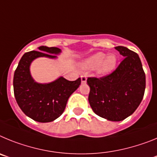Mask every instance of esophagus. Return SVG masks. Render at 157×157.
I'll use <instances>...</instances> for the list:
<instances>
[{
  "label": "esophagus",
  "mask_w": 157,
  "mask_h": 157,
  "mask_svg": "<svg viewBox=\"0 0 157 157\" xmlns=\"http://www.w3.org/2000/svg\"><path fill=\"white\" fill-rule=\"evenodd\" d=\"M86 79H87V77L86 75H81V81L82 83H85L86 82Z\"/></svg>",
  "instance_id": "34e87169"
}]
</instances>
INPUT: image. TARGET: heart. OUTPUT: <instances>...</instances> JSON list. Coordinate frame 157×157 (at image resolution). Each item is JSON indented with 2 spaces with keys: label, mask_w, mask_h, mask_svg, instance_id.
Wrapping results in <instances>:
<instances>
[{
  "label": "heart",
  "mask_w": 157,
  "mask_h": 157,
  "mask_svg": "<svg viewBox=\"0 0 157 157\" xmlns=\"http://www.w3.org/2000/svg\"><path fill=\"white\" fill-rule=\"evenodd\" d=\"M116 64V57L114 55L106 56L104 52H98L85 60L83 67L87 69L98 67L99 73L105 74L114 69Z\"/></svg>",
  "instance_id": "1"
}]
</instances>
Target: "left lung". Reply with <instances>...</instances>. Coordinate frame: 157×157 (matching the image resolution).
<instances>
[{"label": "left lung", "mask_w": 157, "mask_h": 157, "mask_svg": "<svg viewBox=\"0 0 157 157\" xmlns=\"http://www.w3.org/2000/svg\"><path fill=\"white\" fill-rule=\"evenodd\" d=\"M124 57L111 74L89 77V102L98 116L110 121H122L132 115L142 101L145 74L136 52L124 46L115 47Z\"/></svg>", "instance_id": "1"}]
</instances>
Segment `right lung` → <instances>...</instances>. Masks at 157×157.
I'll list each match as a JSON object with an SVG mask.
<instances>
[{
	"instance_id": "right-lung-1",
	"label": "right lung",
	"mask_w": 157,
	"mask_h": 157,
	"mask_svg": "<svg viewBox=\"0 0 157 157\" xmlns=\"http://www.w3.org/2000/svg\"><path fill=\"white\" fill-rule=\"evenodd\" d=\"M38 48L40 51L26 52L19 60L14 73V95L26 116L39 123H48L61 116L69 97L81 84V78L68 81L60 77L48 84L35 82L30 75V63L41 56L56 58L53 54L61 52L56 47L40 46Z\"/></svg>"
}]
</instances>
